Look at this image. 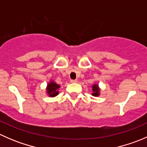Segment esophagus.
<instances>
[{"label":"esophagus","mask_w":147,"mask_h":147,"mask_svg":"<svg viewBox=\"0 0 147 147\" xmlns=\"http://www.w3.org/2000/svg\"><path fill=\"white\" fill-rule=\"evenodd\" d=\"M70 82L72 83H76L78 82V80H70Z\"/></svg>","instance_id":"obj_1"}]
</instances>
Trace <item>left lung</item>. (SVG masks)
<instances>
[{
  "mask_svg": "<svg viewBox=\"0 0 147 147\" xmlns=\"http://www.w3.org/2000/svg\"><path fill=\"white\" fill-rule=\"evenodd\" d=\"M92 92L93 93L92 94L93 96H94V97L99 96V94H100V89H99V87L97 84H94L92 86Z\"/></svg>",
  "mask_w": 147,
  "mask_h": 147,
  "instance_id": "obj_1",
  "label": "left lung"
}]
</instances>
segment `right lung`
Here are the masks:
<instances>
[{
    "label": "right lung",
    "instance_id": "add662e5",
    "mask_svg": "<svg viewBox=\"0 0 147 147\" xmlns=\"http://www.w3.org/2000/svg\"><path fill=\"white\" fill-rule=\"evenodd\" d=\"M60 88V85L57 84H56L55 82L51 81L48 84H47V92L49 94L50 97H55L58 94V89Z\"/></svg>",
    "mask_w": 147,
    "mask_h": 147
}]
</instances>
